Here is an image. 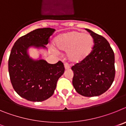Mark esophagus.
<instances>
[{
  "instance_id": "esophagus-1",
  "label": "esophagus",
  "mask_w": 126,
  "mask_h": 126,
  "mask_svg": "<svg viewBox=\"0 0 126 126\" xmlns=\"http://www.w3.org/2000/svg\"><path fill=\"white\" fill-rule=\"evenodd\" d=\"M64 67H65V69H69L70 68V66L68 64V63H67V62L64 63Z\"/></svg>"
}]
</instances>
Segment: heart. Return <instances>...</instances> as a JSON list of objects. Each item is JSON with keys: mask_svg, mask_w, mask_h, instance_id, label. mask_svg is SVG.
Returning <instances> with one entry per match:
<instances>
[{"mask_svg": "<svg viewBox=\"0 0 126 126\" xmlns=\"http://www.w3.org/2000/svg\"><path fill=\"white\" fill-rule=\"evenodd\" d=\"M55 44L59 49L68 50L67 57L69 61L78 62L92 52L94 40L90 34L73 31L58 36L55 39Z\"/></svg>", "mask_w": 126, "mask_h": 126, "instance_id": "b5f03b06", "label": "heart"}]
</instances>
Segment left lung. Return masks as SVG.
<instances>
[{
  "mask_svg": "<svg viewBox=\"0 0 126 126\" xmlns=\"http://www.w3.org/2000/svg\"><path fill=\"white\" fill-rule=\"evenodd\" d=\"M93 37V50L84 59L74 64L73 84L79 94L99 96L107 91L115 74V57L110 45L102 36L86 29Z\"/></svg>",
  "mask_w": 126,
  "mask_h": 126,
  "instance_id": "obj_1",
  "label": "left lung"
}]
</instances>
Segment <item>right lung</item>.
Returning a JSON list of instances; mask_svg holds the SVG:
<instances>
[{
	"label": "right lung",
	"instance_id": "obj_1",
	"mask_svg": "<svg viewBox=\"0 0 126 126\" xmlns=\"http://www.w3.org/2000/svg\"><path fill=\"white\" fill-rule=\"evenodd\" d=\"M55 30L39 28L20 37L13 45L10 53L8 69L10 79L16 92L32 102H42L54 93L57 82L64 74V64H54L44 60L34 61L30 58V47L45 48Z\"/></svg>",
	"mask_w": 126,
	"mask_h": 126
}]
</instances>
